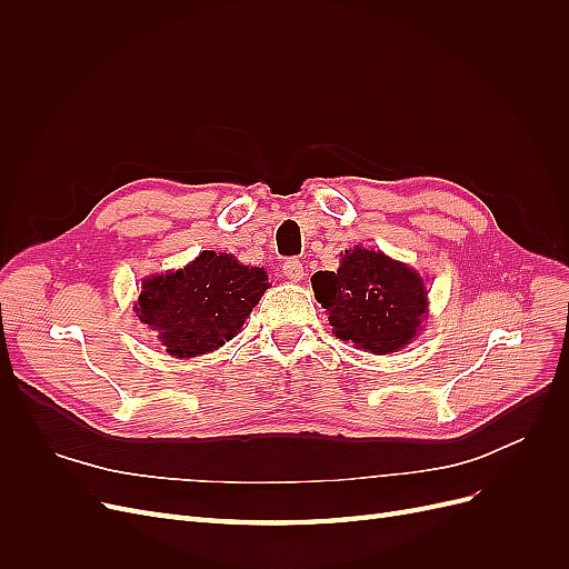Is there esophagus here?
<instances>
[{"label": "esophagus", "instance_id": "obj_1", "mask_svg": "<svg viewBox=\"0 0 569 569\" xmlns=\"http://www.w3.org/2000/svg\"><path fill=\"white\" fill-rule=\"evenodd\" d=\"M282 274L289 282H301L303 280V263L299 258H289V261L282 263Z\"/></svg>", "mask_w": 569, "mask_h": 569}]
</instances>
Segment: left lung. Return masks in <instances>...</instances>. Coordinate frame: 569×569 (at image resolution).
Segmentation results:
<instances>
[{"instance_id": "8db88e82", "label": "left lung", "mask_w": 569, "mask_h": 569, "mask_svg": "<svg viewBox=\"0 0 569 569\" xmlns=\"http://www.w3.org/2000/svg\"><path fill=\"white\" fill-rule=\"evenodd\" d=\"M341 256L339 270L311 278L335 335L377 356L403 349L427 313L422 278L382 251L353 247Z\"/></svg>"}]
</instances>
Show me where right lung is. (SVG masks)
Wrapping results in <instances>:
<instances>
[{
  "mask_svg": "<svg viewBox=\"0 0 569 569\" xmlns=\"http://www.w3.org/2000/svg\"><path fill=\"white\" fill-rule=\"evenodd\" d=\"M268 287L263 268L242 266L232 253L201 251L176 272L147 278L134 313L157 332L166 353L194 358L242 330Z\"/></svg>",
  "mask_w": 569,
  "mask_h": 569,
  "instance_id": "right-lung-1",
  "label": "right lung"
}]
</instances>
